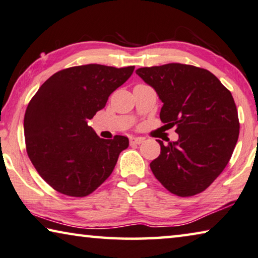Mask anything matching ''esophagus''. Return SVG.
I'll list each match as a JSON object with an SVG mask.
<instances>
[{
	"label": "esophagus",
	"mask_w": 258,
	"mask_h": 258,
	"mask_svg": "<svg viewBox=\"0 0 258 258\" xmlns=\"http://www.w3.org/2000/svg\"><path fill=\"white\" fill-rule=\"evenodd\" d=\"M144 142V138L143 137H132L130 138V144H142V143Z\"/></svg>",
	"instance_id": "34e87169"
}]
</instances>
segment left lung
Returning <instances> with one entry per match:
<instances>
[{"mask_svg":"<svg viewBox=\"0 0 258 258\" xmlns=\"http://www.w3.org/2000/svg\"><path fill=\"white\" fill-rule=\"evenodd\" d=\"M136 74L163 105L160 119L176 126V142L162 141L151 170L169 192L192 197L221 175L239 137L238 111L231 92L209 71L184 64L142 67Z\"/></svg>","mask_w":258,"mask_h":258,"instance_id":"obj_1","label":"left lung"}]
</instances>
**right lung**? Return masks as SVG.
I'll use <instances>...</instances> for the list:
<instances>
[{
    "label": "right lung",
    "instance_id": "add662e5",
    "mask_svg": "<svg viewBox=\"0 0 258 258\" xmlns=\"http://www.w3.org/2000/svg\"><path fill=\"white\" fill-rule=\"evenodd\" d=\"M134 70L98 64L70 67L50 77L29 101L24 119L27 154L59 193L81 198L94 192L129 146L124 136L99 138L88 122Z\"/></svg>",
    "mask_w": 258,
    "mask_h": 258
}]
</instances>
